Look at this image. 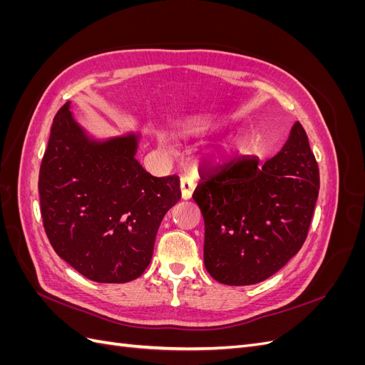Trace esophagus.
I'll return each mask as SVG.
<instances>
[{
	"label": "esophagus",
	"instance_id": "1",
	"mask_svg": "<svg viewBox=\"0 0 365 365\" xmlns=\"http://www.w3.org/2000/svg\"><path fill=\"white\" fill-rule=\"evenodd\" d=\"M180 187H181V196L182 200H190L192 197V193L195 190V181L192 178H189V176H182L181 178V182H180Z\"/></svg>",
	"mask_w": 365,
	"mask_h": 365
}]
</instances>
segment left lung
I'll use <instances>...</instances> for the list:
<instances>
[{
    "instance_id": "8db88e82",
    "label": "left lung",
    "mask_w": 365,
    "mask_h": 365,
    "mask_svg": "<svg viewBox=\"0 0 365 365\" xmlns=\"http://www.w3.org/2000/svg\"><path fill=\"white\" fill-rule=\"evenodd\" d=\"M318 190V164L298 121L268 161L240 157L201 176L193 200L205 224L208 274L230 286L271 277L303 247Z\"/></svg>"
}]
</instances>
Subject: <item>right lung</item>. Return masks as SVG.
<instances>
[{
    "instance_id": "1",
    "label": "right lung",
    "mask_w": 365,
    "mask_h": 365,
    "mask_svg": "<svg viewBox=\"0 0 365 365\" xmlns=\"http://www.w3.org/2000/svg\"><path fill=\"white\" fill-rule=\"evenodd\" d=\"M137 145L135 134L90 138L70 102L53 118L38 184L43 228L58 256L97 283L145 272L161 220L181 197L178 176L148 173Z\"/></svg>"
}]
</instances>
